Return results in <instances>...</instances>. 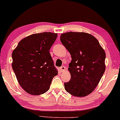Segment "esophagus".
<instances>
[{
  "label": "esophagus",
  "instance_id": "1",
  "mask_svg": "<svg viewBox=\"0 0 120 120\" xmlns=\"http://www.w3.org/2000/svg\"><path fill=\"white\" fill-rule=\"evenodd\" d=\"M66 67L64 66H62L60 67V70L61 71H66Z\"/></svg>",
  "mask_w": 120,
  "mask_h": 120
}]
</instances>
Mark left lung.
<instances>
[{
	"mask_svg": "<svg viewBox=\"0 0 120 120\" xmlns=\"http://www.w3.org/2000/svg\"><path fill=\"white\" fill-rule=\"evenodd\" d=\"M60 41L71 55L68 71L71 80L64 83L70 94L85 97L97 86L105 71L106 54L98 40L85 32L62 34Z\"/></svg>",
	"mask_w": 120,
	"mask_h": 120,
	"instance_id": "obj_1",
	"label": "left lung"
}]
</instances>
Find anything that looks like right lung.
Listing matches in <instances>:
<instances>
[{"label":"right lung","instance_id":"1","mask_svg":"<svg viewBox=\"0 0 120 120\" xmlns=\"http://www.w3.org/2000/svg\"><path fill=\"white\" fill-rule=\"evenodd\" d=\"M57 37L50 32L32 34L19 42L12 53V68L20 86L33 95L44 94L58 74L49 50Z\"/></svg>","mask_w":120,"mask_h":120}]
</instances>
